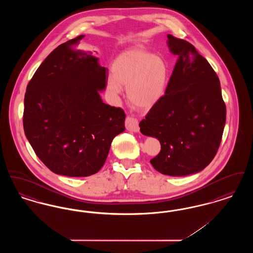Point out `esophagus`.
<instances>
[{"instance_id": "obj_1", "label": "esophagus", "mask_w": 253, "mask_h": 253, "mask_svg": "<svg viewBox=\"0 0 253 253\" xmlns=\"http://www.w3.org/2000/svg\"><path fill=\"white\" fill-rule=\"evenodd\" d=\"M125 126L126 129L130 132H137L139 131V126H138V121L136 119L132 117H127L125 121Z\"/></svg>"}]
</instances>
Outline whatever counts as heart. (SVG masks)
Listing matches in <instances>:
<instances>
[{"label": "heart", "instance_id": "heart-1", "mask_svg": "<svg viewBox=\"0 0 253 253\" xmlns=\"http://www.w3.org/2000/svg\"><path fill=\"white\" fill-rule=\"evenodd\" d=\"M107 78L111 95L119 96L127 85V96L137 107L148 108L165 94L169 83L168 63L153 53L136 50L121 54L113 63Z\"/></svg>", "mask_w": 253, "mask_h": 253}]
</instances>
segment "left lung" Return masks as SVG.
<instances>
[{"label": "left lung", "mask_w": 253, "mask_h": 253, "mask_svg": "<svg viewBox=\"0 0 253 253\" xmlns=\"http://www.w3.org/2000/svg\"><path fill=\"white\" fill-rule=\"evenodd\" d=\"M168 37L178 56L165 95L139 123L140 132L156 137L160 153L151 160L157 171L185 176L206 168L215 157L226 123L220 81L208 60L187 41Z\"/></svg>", "instance_id": "obj_1"}]
</instances>
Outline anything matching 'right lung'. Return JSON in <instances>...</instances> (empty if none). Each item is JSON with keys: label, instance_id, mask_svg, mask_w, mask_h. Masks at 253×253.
Segmentation results:
<instances>
[{"label": "right lung", "instance_id": "1", "mask_svg": "<svg viewBox=\"0 0 253 253\" xmlns=\"http://www.w3.org/2000/svg\"><path fill=\"white\" fill-rule=\"evenodd\" d=\"M84 35L54 49L26 87L24 133L53 172L84 177L97 172L114 137L125 131V114L105 104L108 69L91 52L76 48Z\"/></svg>", "mask_w": 253, "mask_h": 253}]
</instances>
